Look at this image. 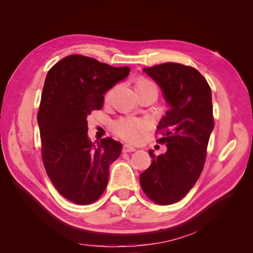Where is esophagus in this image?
I'll return each mask as SVG.
<instances>
[{
  "label": "esophagus",
  "mask_w": 253,
  "mask_h": 253,
  "mask_svg": "<svg viewBox=\"0 0 253 253\" xmlns=\"http://www.w3.org/2000/svg\"><path fill=\"white\" fill-rule=\"evenodd\" d=\"M135 151H136V149L131 147V145H128V144H125L124 149H122V152H124V153H131V152H135Z\"/></svg>",
  "instance_id": "esophagus-1"
}]
</instances>
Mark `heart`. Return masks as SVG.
<instances>
[{
    "label": "heart",
    "instance_id": "heart-1",
    "mask_svg": "<svg viewBox=\"0 0 253 253\" xmlns=\"http://www.w3.org/2000/svg\"><path fill=\"white\" fill-rule=\"evenodd\" d=\"M142 86H155V84L148 81L143 80L140 81L137 85V88ZM114 88L110 89L108 93L105 94V101H109L112 95H113ZM150 127L149 122L143 119H136V118H121L117 121L114 122L113 129L116 135H118L120 138L125 139L126 141L137 143L139 142L142 138V136L148 132Z\"/></svg>",
    "mask_w": 253,
    "mask_h": 253
}]
</instances>
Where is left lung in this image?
<instances>
[{
  "label": "left lung",
  "instance_id": "1",
  "mask_svg": "<svg viewBox=\"0 0 253 253\" xmlns=\"http://www.w3.org/2000/svg\"><path fill=\"white\" fill-rule=\"evenodd\" d=\"M143 72L162 88L170 110L156 131L167 152L155 156L149 151L153 162L140 174V186L152 202L171 205L187 195L204 169L214 127L211 87L192 66L168 62Z\"/></svg>",
  "mask_w": 253,
  "mask_h": 253
}]
</instances>
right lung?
Returning a JSON list of instances; mask_svg holds the SVG:
<instances>
[{
  "mask_svg": "<svg viewBox=\"0 0 253 253\" xmlns=\"http://www.w3.org/2000/svg\"><path fill=\"white\" fill-rule=\"evenodd\" d=\"M129 74L96 59L71 55L47 73L38 112L42 160L58 192L77 205H89L108 186L109 168L122 145L111 137L94 144L87 116L101 110L105 94Z\"/></svg>",
  "mask_w": 253,
  "mask_h": 253,
  "instance_id": "right-lung-1",
  "label": "right lung"
}]
</instances>
